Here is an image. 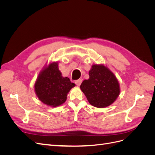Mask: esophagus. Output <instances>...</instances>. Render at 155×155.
I'll return each mask as SVG.
<instances>
[{"mask_svg": "<svg viewBox=\"0 0 155 155\" xmlns=\"http://www.w3.org/2000/svg\"><path fill=\"white\" fill-rule=\"evenodd\" d=\"M82 83V79H79L78 80L75 81V83H76V85H77L78 86H79Z\"/></svg>", "mask_w": 155, "mask_h": 155, "instance_id": "34e87169", "label": "esophagus"}]
</instances>
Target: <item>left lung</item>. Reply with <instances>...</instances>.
<instances>
[{
    "instance_id": "1",
    "label": "left lung",
    "mask_w": 155,
    "mask_h": 155,
    "mask_svg": "<svg viewBox=\"0 0 155 155\" xmlns=\"http://www.w3.org/2000/svg\"><path fill=\"white\" fill-rule=\"evenodd\" d=\"M88 102L97 108L109 106L120 94L118 80L104 65H93L89 71V79L80 86Z\"/></svg>"
}]
</instances>
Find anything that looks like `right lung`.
Here are the masks:
<instances>
[{
  "mask_svg": "<svg viewBox=\"0 0 155 155\" xmlns=\"http://www.w3.org/2000/svg\"><path fill=\"white\" fill-rule=\"evenodd\" d=\"M74 86L69 78L62 77L58 63H52L39 74L35 91L43 104L55 107L66 101L68 92Z\"/></svg>",
  "mask_w": 155,
  "mask_h": 155,
  "instance_id": "obj_1",
  "label": "right lung"
}]
</instances>
